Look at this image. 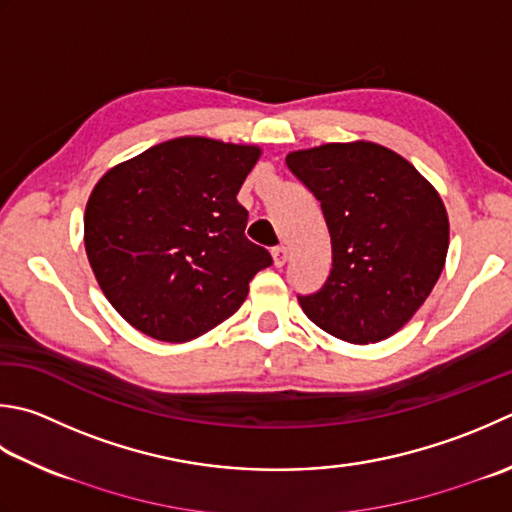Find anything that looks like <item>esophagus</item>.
<instances>
[{
  "instance_id": "esophagus-1",
  "label": "esophagus",
  "mask_w": 512,
  "mask_h": 512,
  "mask_svg": "<svg viewBox=\"0 0 512 512\" xmlns=\"http://www.w3.org/2000/svg\"><path fill=\"white\" fill-rule=\"evenodd\" d=\"M273 262H275L277 268H282L288 262V248L286 246L273 248Z\"/></svg>"
}]
</instances>
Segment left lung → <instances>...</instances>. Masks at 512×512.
<instances>
[{
  "label": "left lung",
  "instance_id": "8db88e82",
  "mask_svg": "<svg viewBox=\"0 0 512 512\" xmlns=\"http://www.w3.org/2000/svg\"><path fill=\"white\" fill-rule=\"evenodd\" d=\"M286 164L322 204L333 248L324 288L299 297L306 317L348 344L395 335L446 264L450 224L435 186L395 150L366 139L293 150Z\"/></svg>",
  "mask_w": 512,
  "mask_h": 512
}]
</instances>
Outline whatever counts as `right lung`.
<instances>
[{"label": "right lung", "instance_id": "1", "mask_svg": "<svg viewBox=\"0 0 512 512\" xmlns=\"http://www.w3.org/2000/svg\"><path fill=\"white\" fill-rule=\"evenodd\" d=\"M262 146L175 137L108 168L88 197L84 246L102 293L126 322L182 344L246 302L273 264L244 237L237 202Z\"/></svg>", "mask_w": 512, "mask_h": 512}]
</instances>
